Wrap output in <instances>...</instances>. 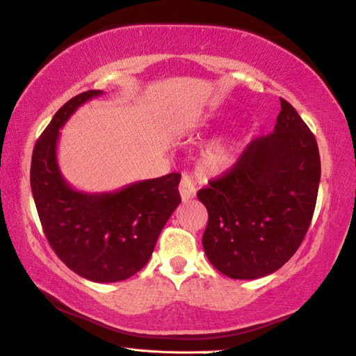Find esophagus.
<instances>
[{
  "instance_id": "1",
  "label": "esophagus",
  "mask_w": 356,
  "mask_h": 356,
  "mask_svg": "<svg viewBox=\"0 0 356 356\" xmlns=\"http://www.w3.org/2000/svg\"><path fill=\"white\" fill-rule=\"evenodd\" d=\"M179 193H181V198H183V201L193 198L195 193H197V188H195V184L192 183V179L188 177H183V179H181Z\"/></svg>"
}]
</instances>
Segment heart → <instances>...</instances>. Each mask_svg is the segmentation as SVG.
I'll return each mask as SVG.
<instances>
[{
	"label": "heart",
	"mask_w": 356,
	"mask_h": 356,
	"mask_svg": "<svg viewBox=\"0 0 356 356\" xmlns=\"http://www.w3.org/2000/svg\"><path fill=\"white\" fill-rule=\"evenodd\" d=\"M235 149L230 144H216V146L207 150V154L204 155V164L209 170L222 172L229 169L235 163Z\"/></svg>",
	"instance_id": "1"
}]
</instances>
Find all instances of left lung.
<instances>
[{
    "label": "left lung",
    "instance_id": "left-lung-1",
    "mask_svg": "<svg viewBox=\"0 0 356 356\" xmlns=\"http://www.w3.org/2000/svg\"><path fill=\"white\" fill-rule=\"evenodd\" d=\"M321 177L315 135L281 98L273 132L252 140L235 164L198 191L210 263L235 280L266 277L293 257L315 212Z\"/></svg>",
    "mask_w": 356,
    "mask_h": 356
}]
</instances>
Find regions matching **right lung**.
I'll return each instance as SVG.
<instances>
[{
  "instance_id": "1",
  "label": "right lung",
  "mask_w": 356,
  "mask_h": 356,
  "mask_svg": "<svg viewBox=\"0 0 356 356\" xmlns=\"http://www.w3.org/2000/svg\"><path fill=\"white\" fill-rule=\"evenodd\" d=\"M101 93H79L55 113L35 143L31 187L42 232L56 257L79 277L115 282L147 264L164 224L181 202V175L172 172L106 195H86L66 184L56 164L60 127L78 106Z\"/></svg>"
}]
</instances>
